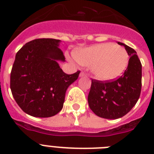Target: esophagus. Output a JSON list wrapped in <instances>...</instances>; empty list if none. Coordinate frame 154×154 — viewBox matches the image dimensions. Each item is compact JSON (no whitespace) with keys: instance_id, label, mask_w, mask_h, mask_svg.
Returning <instances> with one entry per match:
<instances>
[{"instance_id":"34e87169","label":"esophagus","mask_w":154,"mask_h":154,"mask_svg":"<svg viewBox=\"0 0 154 154\" xmlns=\"http://www.w3.org/2000/svg\"><path fill=\"white\" fill-rule=\"evenodd\" d=\"M79 76H80V77H82V76H86V74H85V73L84 72H81V73H80Z\"/></svg>"}]
</instances>
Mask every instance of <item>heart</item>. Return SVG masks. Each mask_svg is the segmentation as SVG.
Segmentation results:
<instances>
[{
    "instance_id": "1",
    "label": "heart",
    "mask_w": 154,
    "mask_h": 154,
    "mask_svg": "<svg viewBox=\"0 0 154 154\" xmlns=\"http://www.w3.org/2000/svg\"><path fill=\"white\" fill-rule=\"evenodd\" d=\"M75 58L80 65L91 66L94 76L103 81L119 77L129 62V55L124 48L109 42L77 50Z\"/></svg>"
}]
</instances>
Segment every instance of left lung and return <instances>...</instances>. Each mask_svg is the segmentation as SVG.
Wrapping results in <instances>:
<instances>
[{"label":"left lung","instance_id":"1","mask_svg":"<svg viewBox=\"0 0 154 154\" xmlns=\"http://www.w3.org/2000/svg\"><path fill=\"white\" fill-rule=\"evenodd\" d=\"M130 56L123 75L111 81L92 79L88 96L89 108L99 117L116 119L123 117L136 105L142 86V65L133 48L122 42Z\"/></svg>","mask_w":154,"mask_h":154}]
</instances>
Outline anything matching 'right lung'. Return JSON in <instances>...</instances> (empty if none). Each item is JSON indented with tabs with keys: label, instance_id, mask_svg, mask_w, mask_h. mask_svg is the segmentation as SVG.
Returning a JSON list of instances; mask_svg holds the SVG:
<instances>
[{
	"label": "right lung",
	"instance_id": "obj_1",
	"mask_svg": "<svg viewBox=\"0 0 154 154\" xmlns=\"http://www.w3.org/2000/svg\"><path fill=\"white\" fill-rule=\"evenodd\" d=\"M61 41L38 38L24 45L16 54L10 87L20 108L35 117H51L60 112L68 87L80 71L68 75L58 61L65 62L58 48Z\"/></svg>",
	"mask_w": 154,
	"mask_h": 154
}]
</instances>
